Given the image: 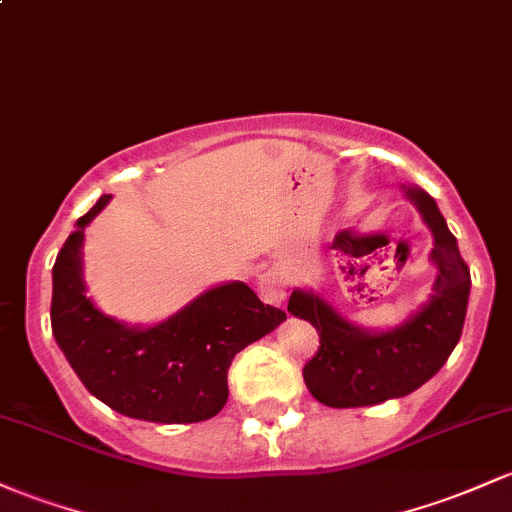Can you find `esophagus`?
Returning a JSON list of instances; mask_svg holds the SVG:
<instances>
[{
	"mask_svg": "<svg viewBox=\"0 0 512 512\" xmlns=\"http://www.w3.org/2000/svg\"><path fill=\"white\" fill-rule=\"evenodd\" d=\"M257 291H260V299L262 301L272 303V306H279V303H282L284 296H286V279H284V274L279 272V269H269V272L262 274Z\"/></svg>",
	"mask_w": 512,
	"mask_h": 512,
	"instance_id": "esophagus-1",
	"label": "esophagus"
}]
</instances>
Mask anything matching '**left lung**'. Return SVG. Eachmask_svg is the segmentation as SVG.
Masks as SVG:
<instances>
[{"label":"left lung","mask_w":512,"mask_h":512,"mask_svg":"<svg viewBox=\"0 0 512 512\" xmlns=\"http://www.w3.org/2000/svg\"><path fill=\"white\" fill-rule=\"evenodd\" d=\"M408 196L435 235L432 262L440 269L435 296L418 316L391 333L372 335L340 318L318 296L291 294L289 313L318 330V352L303 364V381L323 406L357 408L408 396L440 372L462 338L469 265L435 201L420 189H408Z\"/></svg>","instance_id":"obj_1"}]
</instances>
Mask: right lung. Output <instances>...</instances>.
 <instances>
[{
	"mask_svg": "<svg viewBox=\"0 0 512 512\" xmlns=\"http://www.w3.org/2000/svg\"><path fill=\"white\" fill-rule=\"evenodd\" d=\"M104 194L77 221L53 267L50 325L67 362L92 396L128 418L201 423L228 401V367L250 342L286 318L247 284L206 291L167 323L133 330L106 318L84 296V226L104 209Z\"/></svg>",
	"mask_w": 512,
	"mask_h": 512,
	"instance_id": "right-lung-1",
	"label": "right lung"
}]
</instances>
